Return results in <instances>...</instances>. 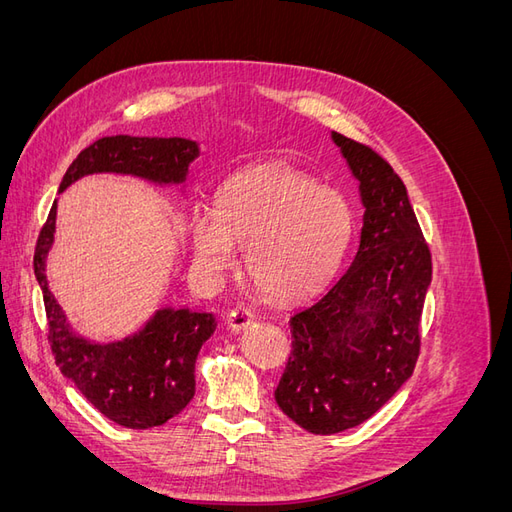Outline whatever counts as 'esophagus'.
Wrapping results in <instances>:
<instances>
[{"mask_svg": "<svg viewBox=\"0 0 512 512\" xmlns=\"http://www.w3.org/2000/svg\"><path fill=\"white\" fill-rule=\"evenodd\" d=\"M252 322H254V314H252L250 309H247V307H243V305H239V307H232L230 312L226 314V324H228V329H230V331H235V333L243 331L245 327H250Z\"/></svg>", "mask_w": 512, "mask_h": 512, "instance_id": "esophagus-1", "label": "esophagus"}]
</instances>
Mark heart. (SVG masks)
<instances>
[{
    "instance_id": "b5f03b06",
    "label": "heart",
    "mask_w": 512,
    "mask_h": 512,
    "mask_svg": "<svg viewBox=\"0 0 512 512\" xmlns=\"http://www.w3.org/2000/svg\"><path fill=\"white\" fill-rule=\"evenodd\" d=\"M352 235L346 198L284 164L230 177L215 207L190 213V241L198 267L220 275L235 265L245 243V271L273 301L314 294L342 260Z\"/></svg>"
}]
</instances>
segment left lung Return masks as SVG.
Here are the masks:
<instances>
[{
  "label": "left lung",
  "mask_w": 512,
  "mask_h": 512,
  "mask_svg": "<svg viewBox=\"0 0 512 512\" xmlns=\"http://www.w3.org/2000/svg\"><path fill=\"white\" fill-rule=\"evenodd\" d=\"M365 207L359 250L320 299L290 318L292 350L275 401L309 433L361 425L414 371L431 254L404 181L378 153L333 132Z\"/></svg>",
  "instance_id": "left-lung-1"
}]
</instances>
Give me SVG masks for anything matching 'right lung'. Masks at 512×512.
Listing matches in <instances>:
<instances>
[{
  "mask_svg": "<svg viewBox=\"0 0 512 512\" xmlns=\"http://www.w3.org/2000/svg\"><path fill=\"white\" fill-rule=\"evenodd\" d=\"M198 153V145L190 138L104 136L76 156L59 183V192L91 173L134 175L160 185L183 183ZM55 218L57 200L38 235L34 273L42 288L57 367L113 423L128 429L164 425L194 397L196 356L215 331L213 314L164 307L141 331L113 344H96L76 335L44 273L46 254L55 239Z\"/></svg>",
  "mask_w": 512,
  "mask_h": 512,
  "instance_id": "right-lung-1",
  "label": "right lung"
}]
</instances>
